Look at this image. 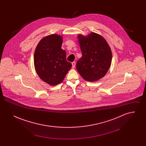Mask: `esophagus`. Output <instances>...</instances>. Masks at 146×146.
<instances>
[{
    "label": "esophagus",
    "mask_w": 146,
    "mask_h": 146,
    "mask_svg": "<svg viewBox=\"0 0 146 146\" xmlns=\"http://www.w3.org/2000/svg\"><path fill=\"white\" fill-rule=\"evenodd\" d=\"M72 68H74L75 66H76V62H73L72 63Z\"/></svg>",
    "instance_id": "1"
}]
</instances>
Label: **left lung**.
<instances>
[{
  "instance_id": "obj_1",
  "label": "left lung",
  "mask_w": 146,
  "mask_h": 146,
  "mask_svg": "<svg viewBox=\"0 0 146 146\" xmlns=\"http://www.w3.org/2000/svg\"><path fill=\"white\" fill-rule=\"evenodd\" d=\"M78 38L82 57L76 62V70L84 80L95 82L104 77L110 68L111 48L102 36L94 32L86 36L78 35Z\"/></svg>"
}]
</instances>
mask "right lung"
I'll list each match as a JSON object with an SVG mask.
<instances>
[{"label":"right lung","mask_w":146,"mask_h":146,"mask_svg":"<svg viewBox=\"0 0 146 146\" xmlns=\"http://www.w3.org/2000/svg\"><path fill=\"white\" fill-rule=\"evenodd\" d=\"M62 37L51 35L38 43L34 55V64L38 76L44 82L54 86L62 82L71 63L66 60V52L61 49Z\"/></svg>","instance_id":"obj_1"}]
</instances>
